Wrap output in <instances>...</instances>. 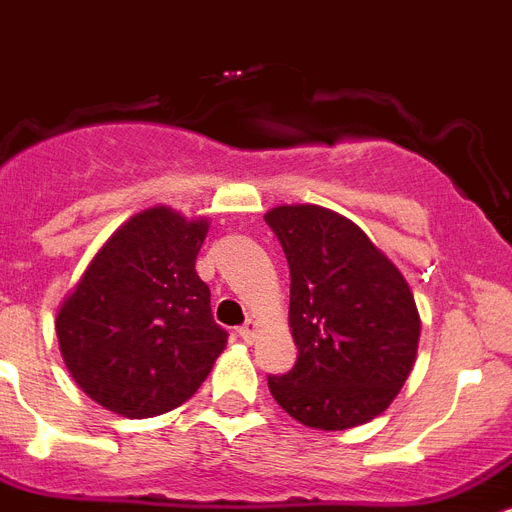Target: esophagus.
I'll use <instances>...</instances> for the list:
<instances>
[{
	"label": "esophagus",
	"mask_w": 512,
	"mask_h": 512,
	"mask_svg": "<svg viewBox=\"0 0 512 512\" xmlns=\"http://www.w3.org/2000/svg\"><path fill=\"white\" fill-rule=\"evenodd\" d=\"M239 336H242L247 343L255 341V336H257V322H255V320H247V322H244L242 328H239Z\"/></svg>",
	"instance_id": "esophagus-1"
}]
</instances>
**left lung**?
I'll list each match as a JSON object with an SVG mask.
<instances>
[{
	"label": "left lung",
	"mask_w": 512,
	"mask_h": 512,
	"mask_svg": "<svg viewBox=\"0 0 512 512\" xmlns=\"http://www.w3.org/2000/svg\"><path fill=\"white\" fill-rule=\"evenodd\" d=\"M289 260L294 369L268 377L296 422L336 432L388 409L416 362L422 322L401 270L356 223L320 205L265 213Z\"/></svg>",
	"instance_id": "1"
}]
</instances>
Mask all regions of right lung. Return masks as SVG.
Returning <instances> with one entry per match:
<instances>
[{
	"label": "right lung",
	"mask_w": 512,
	"mask_h": 512,
	"mask_svg": "<svg viewBox=\"0 0 512 512\" xmlns=\"http://www.w3.org/2000/svg\"><path fill=\"white\" fill-rule=\"evenodd\" d=\"M208 221L158 205L122 223L57 312L72 380L103 409L145 419L182 406L226 349L195 270Z\"/></svg>",
	"instance_id": "add662e5"
}]
</instances>
